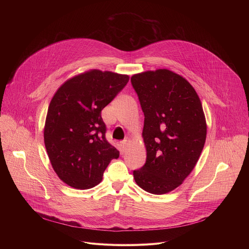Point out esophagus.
I'll return each instance as SVG.
<instances>
[{
	"instance_id": "esophagus-1",
	"label": "esophagus",
	"mask_w": 249,
	"mask_h": 249,
	"mask_svg": "<svg viewBox=\"0 0 249 249\" xmlns=\"http://www.w3.org/2000/svg\"><path fill=\"white\" fill-rule=\"evenodd\" d=\"M128 143H129V138H125L123 141H121V147H122L123 151L126 149Z\"/></svg>"
}]
</instances>
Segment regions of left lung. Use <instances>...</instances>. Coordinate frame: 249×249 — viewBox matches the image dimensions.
<instances>
[{"mask_svg":"<svg viewBox=\"0 0 249 249\" xmlns=\"http://www.w3.org/2000/svg\"><path fill=\"white\" fill-rule=\"evenodd\" d=\"M131 84L144 112L146 163L133 171L136 183L152 194L178 187L204 148L207 126L200 98L181 76L160 69L134 75Z\"/></svg>","mask_w":249,"mask_h":249,"instance_id":"8db88e82","label":"left lung"}]
</instances>
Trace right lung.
Segmentation results:
<instances>
[{"label":"right lung","instance_id":"add662e5","mask_svg":"<svg viewBox=\"0 0 249 249\" xmlns=\"http://www.w3.org/2000/svg\"><path fill=\"white\" fill-rule=\"evenodd\" d=\"M129 81L126 75L91 70L63 84L48 107L44 143L59 178L71 187L100 183L116 150L105 138L101 110Z\"/></svg>","mask_w":249,"mask_h":249}]
</instances>
